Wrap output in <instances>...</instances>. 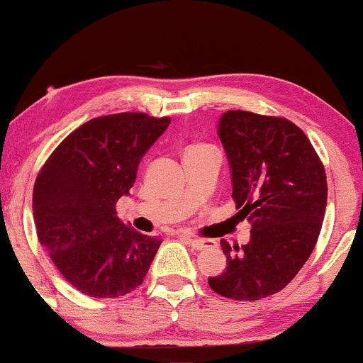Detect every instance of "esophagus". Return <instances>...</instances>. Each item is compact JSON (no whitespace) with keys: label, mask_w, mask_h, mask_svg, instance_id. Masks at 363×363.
Segmentation results:
<instances>
[{"label":"esophagus","mask_w":363,"mask_h":363,"mask_svg":"<svg viewBox=\"0 0 363 363\" xmlns=\"http://www.w3.org/2000/svg\"><path fill=\"white\" fill-rule=\"evenodd\" d=\"M183 238H185V242L189 243L192 248H195V250H202V248H206V247H213L216 243V242H213V240L195 238V236H190V235H183Z\"/></svg>","instance_id":"34e87169"}]
</instances>
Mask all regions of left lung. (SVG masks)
<instances>
[{
  "label": "left lung",
  "mask_w": 363,
  "mask_h": 363,
  "mask_svg": "<svg viewBox=\"0 0 363 363\" xmlns=\"http://www.w3.org/2000/svg\"><path fill=\"white\" fill-rule=\"evenodd\" d=\"M218 133L236 216L252 231L242 247L221 240L228 266L207 281L218 295L252 302L283 290L311 257L328 203L325 171L307 135L284 118L228 111Z\"/></svg>",
  "instance_id": "obj_1"
}]
</instances>
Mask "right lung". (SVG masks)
I'll return each mask as SVG.
<instances>
[{"instance_id":"right-lung-1","label":"right lung","mask_w":363,"mask_h":363,"mask_svg":"<svg viewBox=\"0 0 363 363\" xmlns=\"http://www.w3.org/2000/svg\"><path fill=\"white\" fill-rule=\"evenodd\" d=\"M171 118L118 113L94 118L65 138L34 185L40 245L75 290L116 298L140 286L162 240L120 221L142 157Z\"/></svg>"}]
</instances>
